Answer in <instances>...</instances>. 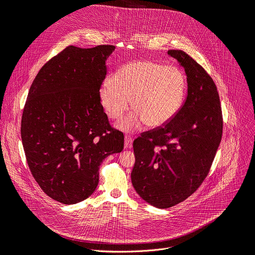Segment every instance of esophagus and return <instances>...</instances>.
<instances>
[{
	"label": "esophagus",
	"mask_w": 255,
	"mask_h": 255,
	"mask_svg": "<svg viewBox=\"0 0 255 255\" xmlns=\"http://www.w3.org/2000/svg\"><path fill=\"white\" fill-rule=\"evenodd\" d=\"M131 145H132V138L128 135L125 136V148L128 149V148H131Z\"/></svg>",
	"instance_id": "esophagus-1"
}]
</instances>
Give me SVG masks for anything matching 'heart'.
<instances>
[{"mask_svg": "<svg viewBox=\"0 0 255 255\" xmlns=\"http://www.w3.org/2000/svg\"><path fill=\"white\" fill-rule=\"evenodd\" d=\"M185 92V76L178 68L134 60L119 69L113 82L106 81L101 86L100 102L110 119L120 120L131 101L135 113L118 127L132 131L142 123L153 128L168 124L181 109Z\"/></svg>", "mask_w": 255, "mask_h": 255, "instance_id": "heart-1", "label": "heart"}]
</instances>
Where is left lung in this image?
I'll return each mask as SVG.
<instances>
[{
  "mask_svg": "<svg viewBox=\"0 0 255 255\" xmlns=\"http://www.w3.org/2000/svg\"><path fill=\"white\" fill-rule=\"evenodd\" d=\"M168 55L182 66L187 96L168 124L133 141L135 163L132 185L140 198L169 208L194 194L207 176L223 131L217 86L206 71L181 50Z\"/></svg>",
  "mask_w": 255,
  "mask_h": 255,
  "instance_id": "obj_1",
  "label": "left lung"
}]
</instances>
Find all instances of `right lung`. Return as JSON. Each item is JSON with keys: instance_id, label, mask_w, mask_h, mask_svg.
<instances>
[{"instance_id": "1", "label": "right lung", "mask_w": 255, "mask_h": 255, "mask_svg": "<svg viewBox=\"0 0 255 255\" xmlns=\"http://www.w3.org/2000/svg\"><path fill=\"white\" fill-rule=\"evenodd\" d=\"M115 46L66 47L36 75L21 117L29 169L53 200L75 204L99 183V167L124 148L100 102L106 60Z\"/></svg>"}]
</instances>
